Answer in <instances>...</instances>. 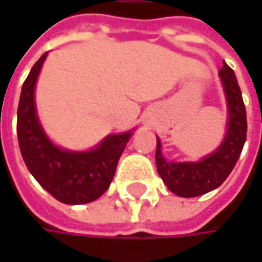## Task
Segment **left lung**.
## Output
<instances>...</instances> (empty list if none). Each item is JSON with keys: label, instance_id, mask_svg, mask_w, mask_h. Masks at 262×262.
<instances>
[{"label": "left lung", "instance_id": "obj_1", "mask_svg": "<svg viewBox=\"0 0 262 262\" xmlns=\"http://www.w3.org/2000/svg\"><path fill=\"white\" fill-rule=\"evenodd\" d=\"M220 78L225 87L229 107L227 134L216 151L198 163H173L162 156L160 141L157 138V172L167 189L179 196H198L220 186L236 165L247 141V111L242 92L233 70L223 62Z\"/></svg>", "mask_w": 262, "mask_h": 262}]
</instances>
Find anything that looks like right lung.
Listing matches in <instances>:
<instances>
[{
  "instance_id": "right-lung-1",
  "label": "right lung",
  "mask_w": 262,
  "mask_h": 262,
  "mask_svg": "<svg viewBox=\"0 0 262 262\" xmlns=\"http://www.w3.org/2000/svg\"><path fill=\"white\" fill-rule=\"evenodd\" d=\"M48 52L32 67L23 83L17 109L18 146L29 172L51 195L64 204H86L109 188L129 133L106 137L84 153H73L54 146L37 121L35 84Z\"/></svg>"
}]
</instances>
